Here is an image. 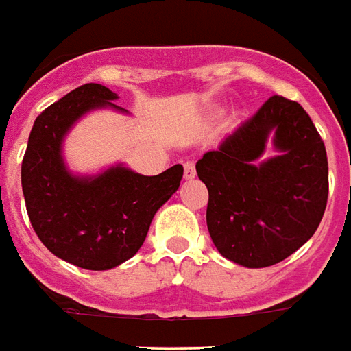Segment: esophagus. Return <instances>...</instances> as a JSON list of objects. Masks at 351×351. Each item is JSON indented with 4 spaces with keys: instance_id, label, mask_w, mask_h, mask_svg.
<instances>
[{
    "instance_id": "34e87169",
    "label": "esophagus",
    "mask_w": 351,
    "mask_h": 351,
    "mask_svg": "<svg viewBox=\"0 0 351 351\" xmlns=\"http://www.w3.org/2000/svg\"><path fill=\"white\" fill-rule=\"evenodd\" d=\"M183 168H185V172H183L185 179H194V178H196V165H194L192 160H186L185 165H183Z\"/></svg>"
}]
</instances>
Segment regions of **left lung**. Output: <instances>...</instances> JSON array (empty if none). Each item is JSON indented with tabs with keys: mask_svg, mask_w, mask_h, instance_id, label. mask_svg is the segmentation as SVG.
<instances>
[{
	"mask_svg": "<svg viewBox=\"0 0 351 351\" xmlns=\"http://www.w3.org/2000/svg\"><path fill=\"white\" fill-rule=\"evenodd\" d=\"M276 155L263 160L265 142ZM209 191L207 229L237 265L265 268L315 235L328 204V155L304 107L272 96L196 162Z\"/></svg>",
	"mask_w": 351,
	"mask_h": 351,
	"instance_id": "left-lung-1",
	"label": "left lung"
}]
</instances>
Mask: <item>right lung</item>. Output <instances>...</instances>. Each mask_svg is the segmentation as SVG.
<instances>
[{
    "mask_svg": "<svg viewBox=\"0 0 351 351\" xmlns=\"http://www.w3.org/2000/svg\"><path fill=\"white\" fill-rule=\"evenodd\" d=\"M118 94L97 83L79 86L36 116L22 162L29 220L42 244L59 259L85 270H110L141 250L155 213L183 179L176 165L142 176L123 162L97 173H73L62 146L75 123L92 110L112 109Z\"/></svg>",
    "mask_w": 351,
    "mask_h": 351,
    "instance_id": "add662e5",
    "label": "right lung"
}]
</instances>
